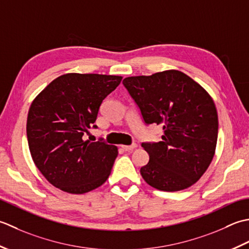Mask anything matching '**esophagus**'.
Segmentation results:
<instances>
[{
	"label": "esophagus",
	"mask_w": 249,
	"mask_h": 249,
	"mask_svg": "<svg viewBox=\"0 0 249 249\" xmlns=\"http://www.w3.org/2000/svg\"><path fill=\"white\" fill-rule=\"evenodd\" d=\"M121 147H123L124 150L130 151V150H133L134 148H136V147H138V145H136V144H132V145H130V146H128V145H123Z\"/></svg>",
	"instance_id": "obj_1"
}]
</instances>
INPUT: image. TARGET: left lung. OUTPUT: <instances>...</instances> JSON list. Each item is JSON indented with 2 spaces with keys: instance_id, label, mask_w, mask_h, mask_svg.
I'll return each mask as SVG.
<instances>
[{
  "instance_id": "8db88e82",
  "label": "left lung",
  "mask_w": 249,
  "mask_h": 249,
  "mask_svg": "<svg viewBox=\"0 0 249 249\" xmlns=\"http://www.w3.org/2000/svg\"><path fill=\"white\" fill-rule=\"evenodd\" d=\"M138 104L146 124L161 125L158 143H143L148 163L141 175L162 191H179L192 186L214 158L218 115L209 92L177 70L150 76H132L123 82Z\"/></svg>"
}]
</instances>
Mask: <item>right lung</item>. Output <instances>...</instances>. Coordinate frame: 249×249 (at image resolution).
I'll return each mask as SVG.
<instances>
[{
    "instance_id": "obj_1",
    "label": "right lung",
    "mask_w": 249,
    "mask_h": 249,
    "mask_svg": "<svg viewBox=\"0 0 249 249\" xmlns=\"http://www.w3.org/2000/svg\"><path fill=\"white\" fill-rule=\"evenodd\" d=\"M121 76L69 73L53 79L30 106L29 149L35 165L55 188L89 192L108 178L118 148L84 140L100 106L118 87Z\"/></svg>"
}]
</instances>
